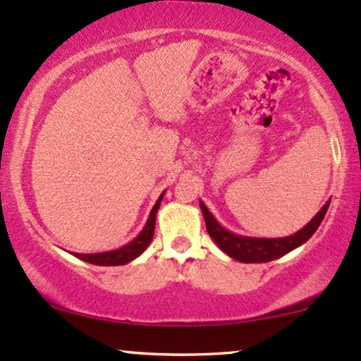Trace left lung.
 <instances>
[{"mask_svg":"<svg viewBox=\"0 0 361 361\" xmlns=\"http://www.w3.org/2000/svg\"><path fill=\"white\" fill-rule=\"evenodd\" d=\"M331 200H327L322 209L314 215V219L307 226H304L299 233L293 235H287V238H246V235H239L231 233V231L224 229V227L215 221V217L209 212L204 202H200L202 214H204L207 233L214 239L221 250L226 252L231 258L241 261V263H268L280 256L287 255L300 244L309 241L312 234L316 233L317 227L321 226L322 219L329 209Z\"/></svg>","mask_w":361,"mask_h":361,"instance_id":"left-lung-1","label":"left lung"}]
</instances>
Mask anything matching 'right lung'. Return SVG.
I'll return each mask as SVG.
<instances>
[{"mask_svg":"<svg viewBox=\"0 0 361 361\" xmlns=\"http://www.w3.org/2000/svg\"><path fill=\"white\" fill-rule=\"evenodd\" d=\"M164 192L159 195L156 205L152 207L151 214H149V219L144 226V229L140 231L137 238L134 241H130L126 246L118 247V250L114 251H105V252H93V255H80V252H73L76 258H80L86 263L98 264V267H118V264H126L128 261L135 259L139 255H142L149 246V243L152 241V235H154V226H156V214L157 209H159L161 200H163Z\"/></svg>","mask_w":361,"mask_h":361,"instance_id":"right-lung-1","label":"right lung"}]
</instances>
